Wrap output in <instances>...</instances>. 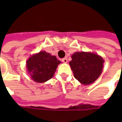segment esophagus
<instances>
[{"mask_svg": "<svg viewBox=\"0 0 122 122\" xmlns=\"http://www.w3.org/2000/svg\"><path fill=\"white\" fill-rule=\"evenodd\" d=\"M62 61L64 63H67L68 62V60H67V58H66L62 59Z\"/></svg>", "mask_w": 122, "mask_h": 122, "instance_id": "obj_1", "label": "esophagus"}]
</instances>
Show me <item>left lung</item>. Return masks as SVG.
Wrapping results in <instances>:
<instances>
[{"label":"left lung","mask_w":122,"mask_h":122,"mask_svg":"<svg viewBox=\"0 0 122 122\" xmlns=\"http://www.w3.org/2000/svg\"><path fill=\"white\" fill-rule=\"evenodd\" d=\"M69 64L74 77L82 84L89 85L96 81L102 71L104 60L98 54L90 52H75Z\"/></svg>","instance_id":"1"}]
</instances>
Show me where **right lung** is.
Here are the masks:
<instances>
[{"instance_id":"right-lung-1","label":"right lung","mask_w":122,"mask_h":122,"mask_svg":"<svg viewBox=\"0 0 122 122\" xmlns=\"http://www.w3.org/2000/svg\"><path fill=\"white\" fill-rule=\"evenodd\" d=\"M60 62L55 56L43 51L30 57L26 62V67L32 80L43 83L53 77Z\"/></svg>"}]
</instances>
